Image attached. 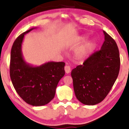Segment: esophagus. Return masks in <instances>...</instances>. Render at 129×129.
<instances>
[{
	"label": "esophagus",
	"mask_w": 129,
	"mask_h": 129,
	"mask_svg": "<svg viewBox=\"0 0 129 129\" xmlns=\"http://www.w3.org/2000/svg\"><path fill=\"white\" fill-rule=\"evenodd\" d=\"M64 69H65V72H66V73L67 74L69 73L70 72V71H71L70 67L69 66H65Z\"/></svg>",
	"instance_id": "1"
}]
</instances>
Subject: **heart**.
<instances>
[{"mask_svg":"<svg viewBox=\"0 0 129 129\" xmlns=\"http://www.w3.org/2000/svg\"><path fill=\"white\" fill-rule=\"evenodd\" d=\"M82 39H84V38H82ZM93 45V42H92V41H90V42H88L87 44H86V45L85 46V47L82 49V50H81V55L82 56H85V54H87V52L88 51V50H89L90 49V48H91V47H92Z\"/></svg>","mask_w":129,"mask_h":129,"instance_id":"b5f03b06","label":"heart"}]
</instances>
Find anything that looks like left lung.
Masks as SVG:
<instances>
[{
	"mask_svg": "<svg viewBox=\"0 0 129 129\" xmlns=\"http://www.w3.org/2000/svg\"><path fill=\"white\" fill-rule=\"evenodd\" d=\"M101 50L90 56L83 64L72 70L71 75L76 98L85 105H95L107 96L118 78L120 58L118 46L104 31Z\"/></svg>",
	"mask_w": 129,
	"mask_h": 129,
	"instance_id": "8db88e82",
	"label": "left lung"
}]
</instances>
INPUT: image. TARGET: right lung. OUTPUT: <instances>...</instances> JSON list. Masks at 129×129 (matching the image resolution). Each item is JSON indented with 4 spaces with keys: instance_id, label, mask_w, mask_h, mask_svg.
<instances>
[{
    "instance_id": "1",
    "label": "right lung",
    "mask_w": 129,
    "mask_h": 129,
    "mask_svg": "<svg viewBox=\"0 0 129 129\" xmlns=\"http://www.w3.org/2000/svg\"><path fill=\"white\" fill-rule=\"evenodd\" d=\"M33 28L17 37L11 51L10 78L16 92L28 104L42 106L54 98L59 81L65 75V63L48 62L40 66L26 62L22 55L24 36Z\"/></svg>"
}]
</instances>
